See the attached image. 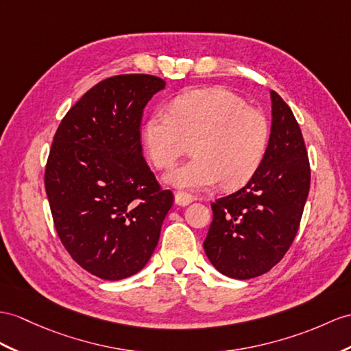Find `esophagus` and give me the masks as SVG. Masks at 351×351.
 <instances>
[{
    "instance_id": "34e87169",
    "label": "esophagus",
    "mask_w": 351,
    "mask_h": 351,
    "mask_svg": "<svg viewBox=\"0 0 351 351\" xmlns=\"http://www.w3.org/2000/svg\"><path fill=\"white\" fill-rule=\"evenodd\" d=\"M192 201H193V195H191V193L183 192V191L176 193V204L177 205H182V207H184V205L191 204Z\"/></svg>"
}]
</instances>
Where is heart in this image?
<instances>
[{
    "label": "heart",
    "mask_w": 351,
    "mask_h": 351,
    "mask_svg": "<svg viewBox=\"0 0 351 351\" xmlns=\"http://www.w3.org/2000/svg\"><path fill=\"white\" fill-rule=\"evenodd\" d=\"M268 138L263 113L221 88L178 95L169 113H152L141 132L144 153L158 169L173 167L191 143L193 158L169 171L165 182L192 191L219 182L223 187L244 184L262 164Z\"/></svg>",
    "instance_id": "heart-1"
}]
</instances>
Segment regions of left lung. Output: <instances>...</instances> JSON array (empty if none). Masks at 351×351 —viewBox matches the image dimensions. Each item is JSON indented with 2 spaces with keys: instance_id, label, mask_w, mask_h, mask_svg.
Wrapping results in <instances>:
<instances>
[{
  "instance_id": "left-lung-1",
  "label": "left lung",
  "mask_w": 351,
  "mask_h": 351,
  "mask_svg": "<svg viewBox=\"0 0 351 351\" xmlns=\"http://www.w3.org/2000/svg\"><path fill=\"white\" fill-rule=\"evenodd\" d=\"M272 123L258 171L240 191L211 204L204 241L210 262L237 280L259 277L292 245L310 192V160L292 110L271 90Z\"/></svg>"
}]
</instances>
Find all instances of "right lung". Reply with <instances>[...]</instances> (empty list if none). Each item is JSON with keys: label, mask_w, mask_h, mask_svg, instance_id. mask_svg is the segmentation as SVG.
Returning <instances> with one entry per match:
<instances>
[{"label": "right lung", "mask_w": 351, "mask_h": 351, "mask_svg": "<svg viewBox=\"0 0 351 351\" xmlns=\"http://www.w3.org/2000/svg\"><path fill=\"white\" fill-rule=\"evenodd\" d=\"M165 82L122 74L68 110L50 149L45 186L56 232L71 258L102 280L146 267L174 195L143 156V110Z\"/></svg>", "instance_id": "obj_1"}]
</instances>
